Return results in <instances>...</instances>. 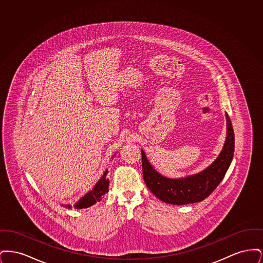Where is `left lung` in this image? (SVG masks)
Returning <instances> with one entry per match:
<instances>
[{
    "label": "left lung",
    "mask_w": 263,
    "mask_h": 263,
    "mask_svg": "<svg viewBox=\"0 0 263 263\" xmlns=\"http://www.w3.org/2000/svg\"><path fill=\"white\" fill-rule=\"evenodd\" d=\"M226 118L228 131L224 149L218 159L200 174L179 179L166 178L153 168L145 153L141 151L143 176L151 192L159 199L174 205H185L207 198L224 178L234 157V129L228 113Z\"/></svg>",
    "instance_id": "8db88e82"
}]
</instances>
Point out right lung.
Segmentation results:
<instances>
[{
    "label": "right lung",
    "mask_w": 263,
    "mask_h": 263,
    "mask_svg": "<svg viewBox=\"0 0 263 263\" xmlns=\"http://www.w3.org/2000/svg\"><path fill=\"white\" fill-rule=\"evenodd\" d=\"M107 171L102 175V177L99 180V182L95 185L93 189L87 193L81 200L79 201L75 205L76 208L82 209V208H88L91 205L96 204L97 202L101 200L104 194L108 192L109 186V179L106 177ZM70 208V206H68Z\"/></svg>",
    "instance_id": "obj_1"
}]
</instances>
